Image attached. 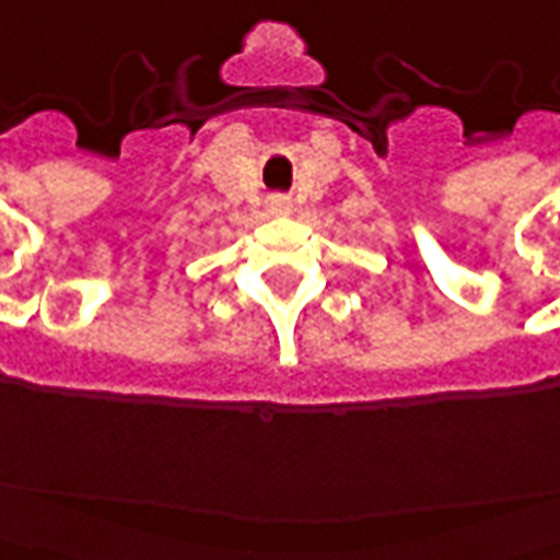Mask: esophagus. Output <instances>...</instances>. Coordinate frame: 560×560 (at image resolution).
Instances as JSON below:
<instances>
[{"label": "esophagus", "instance_id": "obj_1", "mask_svg": "<svg viewBox=\"0 0 560 560\" xmlns=\"http://www.w3.org/2000/svg\"><path fill=\"white\" fill-rule=\"evenodd\" d=\"M267 207L272 215H288L291 212V197L288 195H269Z\"/></svg>", "mask_w": 560, "mask_h": 560}]
</instances>
